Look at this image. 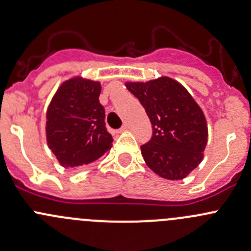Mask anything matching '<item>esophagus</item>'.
Here are the masks:
<instances>
[{"mask_svg": "<svg viewBox=\"0 0 251 251\" xmlns=\"http://www.w3.org/2000/svg\"><path fill=\"white\" fill-rule=\"evenodd\" d=\"M128 128V125L127 124H124L123 126H121L120 128H119V132H124V131H126Z\"/></svg>", "mask_w": 251, "mask_h": 251, "instance_id": "esophagus-1", "label": "esophagus"}]
</instances>
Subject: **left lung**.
<instances>
[{"label": "left lung", "instance_id": "obj_1", "mask_svg": "<svg viewBox=\"0 0 251 251\" xmlns=\"http://www.w3.org/2000/svg\"><path fill=\"white\" fill-rule=\"evenodd\" d=\"M151 123L153 135L142 144L147 165L168 179H182L203 160L207 142L205 116L186 88L169 77L128 82Z\"/></svg>", "mask_w": 251, "mask_h": 251}]
</instances>
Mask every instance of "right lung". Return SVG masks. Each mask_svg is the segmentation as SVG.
Segmentation results:
<instances>
[{
  "instance_id": "1",
  "label": "right lung",
  "mask_w": 251,
  "mask_h": 251,
  "mask_svg": "<svg viewBox=\"0 0 251 251\" xmlns=\"http://www.w3.org/2000/svg\"><path fill=\"white\" fill-rule=\"evenodd\" d=\"M100 95V82L72 78L60 86L48 107V147L65 168H83L110 149L113 137L105 127Z\"/></svg>"
}]
</instances>
